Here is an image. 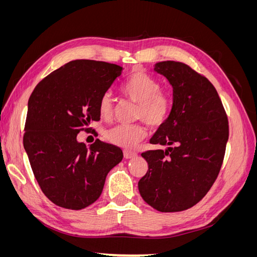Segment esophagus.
I'll return each mask as SVG.
<instances>
[{
    "instance_id": "esophagus-1",
    "label": "esophagus",
    "mask_w": 257,
    "mask_h": 257,
    "mask_svg": "<svg viewBox=\"0 0 257 257\" xmlns=\"http://www.w3.org/2000/svg\"><path fill=\"white\" fill-rule=\"evenodd\" d=\"M123 155L125 159H132V158H135L137 153L135 151H132V150H124Z\"/></svg>"
}]
</instances>
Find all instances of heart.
Wrapping results in <instances>:
<instances>
[{
    "instance_id": "obj_1",
    "label": "heart",
    "mask_w": 257,
    "mask_h": 257,
    "mask_svg": "<svg viewBox=\"0 0 257 257\" xmlns=\"http://www.w3.org/2000/svg\"><path fill=\"white\" fill-rule=\"evenodd\" d=\"M121 92L137 103L135 119L143 120L153 128L161 127L168 120L173 108V98L169 93L161 90L159 79L145 72H135L122 87ZM113 111V100L106 92L98 100V112L104 119H109ZM147 131L141 123L131 125H116L105 132V139L121 148H133L146 137Z\"/></svg>"
}]
</instances>
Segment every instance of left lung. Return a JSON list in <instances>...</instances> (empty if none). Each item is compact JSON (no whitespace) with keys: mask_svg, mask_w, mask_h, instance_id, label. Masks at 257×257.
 I'll list each match as a JSON object with an SVG mask.
<instances>
[{"mask_svg":"<svg viewBox=\"0 0 257 257\" xmlns=\"http://www.w3.org/2000/svg\"><path fill=\"white\" fill-rule=\"evenodd\" d=\"M154 69L173 85L174 103L150 144L169 148L142 153L148 172L138 190L158 211H183L203 199L216 180L228 141V119L205 76L175 61L160 62Z\"/></svg>","mask_w":257,"mask_h":257,"instance_id":"left-lung-1","label":"left lung"}]
</instances>
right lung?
<instances>
[{
  "label": "right lung",
  "mask_w": 257,
  "mask_h": 257,
  "mask_svg": "<svg viewBox=\"0 0 257 257\" xmlns=\"http://www.w3.org/2000/svg\"><path fill=\"white\" fill-rule=\"evenodd\" d=\"M122 67L75 60L37 83L28 103L23 147L41 190L54 205L80 210L102 194L109 170L122 161L119 147L100 142L90 148L77 135L99 120L98 100Z\"/></svg>",
  "instance_id": "right-lung-1"
}]
</instances>
